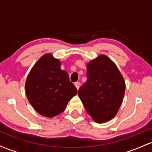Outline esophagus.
I'll use <instances>...</instances> for the list:
<instances>
[{
    "mask_svg": "<svg viewBox=\"0 0 152 152\" xmlns=\"http://www.w3.org/2000/svg\"><path fill=\"white\" fill-rule=\"evenodd\" d=\"M74 85H75V86H76V88H77V90H78V88H79V87H80V83L78 81H77V82H76V83H74Z\"/></svg>",
    "mask_w": 152,
    "mask_h": 152,
    "instance_id": "1",
    "label": "esophagus"
}]
</instances>
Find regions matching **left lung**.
I'll list each match as a JSON object with an SVG mask.
<instances>
[{
  "instance_id": "8db88e82",
  "label": "left lung",
  "mask_w": 152,
  "mask_h": 152,
  "mask_svg": "<svg viewBox=\"0 0 152 152\" xmlns=\"http://www.w3.org/2000/svg\"><path fill=\"white\" fill-rule=\"evenodd\" d=\"M86 81L78 96L86 112L96 123L110 121L116 116L124 96V79L117 66L102 54L87 64Z\"/></svg>"
}]
</instances>
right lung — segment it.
<instances>
[{
  "instance_id": "1",
  "label": "right lung",
  "mask_w": 152,
  "mask_h": 152,
  "mask_svg": "<svg viewBox=\"0 0 152 152\" xmlns=\"http://www.w3.org/2000/svg\"><path fill=\"white\" fill-rule=\"evenodd\" d=\"M61 65L60 61L51 53L44 54L33 66L26 81L28 100L38 114L48 118L63 112L77 94Z\"/></svg>"
}]
</instances>
